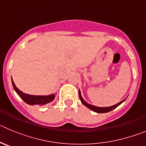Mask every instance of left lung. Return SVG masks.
<instances>
[{"instance_id": "left-lung-1", "label": "left lung", "mask_w": 146, "mask_h": 146, "mask_svg": "<svg viewBox=\"0 0 146 146\" xmlns=\"http://www.w3.org/2000/svg\"><path fill=\"white\" fill-rule=\"evenodd\" d=\"M79 96H80V101H82V104H84V105L85 106H87L88 108V109H91L92 111H93L96 112V113H107V112H109L111 111H112L113 109H116L117 106H119L121 104H122L124 101H125L126 99L123 100V101H120L119 103H118V104H115V105L113 106H109V107H98V106H93V105H90V104H88V103L86 102V101H85V100L82 98V96H81V93H80V90H79Z\"/></svg>"}]
</instances>
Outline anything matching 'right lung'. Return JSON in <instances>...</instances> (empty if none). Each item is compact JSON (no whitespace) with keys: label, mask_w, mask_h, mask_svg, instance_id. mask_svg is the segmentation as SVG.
Listing matches in <instances>:
<instances>
[{"label":"right lung","mask_w":146,"mask_h":146,"mask_svg":"<svg viewBox=\"0 0 146 146\" xmlns=\"http://www.w3.org/2000/svg\"><path fill=\"white\" fill-rule=\"evenodd\" d=\"M11 82L12 85L14 87V89L15 90V91L17 92V94L20 96V98H21V99L23 100L26 104H29V105H45V104H48V103L51 102V101L55 98L54 94L49 95V96H33V95L26 94V93L21 92L20 90H19L18 88L16 87L15 84H14L12 78Z\"/></svg>","instance_id":"right-lung-1"}]
</instances>
